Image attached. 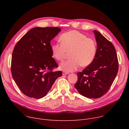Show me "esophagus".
Instances as JSON below:
<instances>
[{
	"instance_id": "1",
	"label": "esophagus",
	"mask_w": 129,
	"mask_h": 129,
	"mask_svg": "<svg viewBox=\"0 0 129 129\" xmlns=\"http://www.w3.org/2000/svg\"><path fill=\"white\" fill-rule=\"evenodd\" d=\"M69 73V72H66L65 71H63V75H68Z\"/></svg>"
}]
</instances>
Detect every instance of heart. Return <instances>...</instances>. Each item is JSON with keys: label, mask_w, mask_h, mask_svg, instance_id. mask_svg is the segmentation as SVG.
<instances>
[{"label": "heart", "mask_w": 129, "mask_h": 129, "mask_svg": "<svg viewBox=\"0 0 129 129\" xmlns=\"http://www.w3.org/2000/svg\"><path fill=\"white\" fill-rule=\"evenodd\" d=\"M61 43L51 45L53 56L57 61L62 62L67 52H70V59L61 63L60 68L67 72L76 70L80 66L87 67L94 61L97 51L95 40L80 32L72 30L62 34Z\"/></svg>", "instance_id": "b5f03b06"}]
</instances>
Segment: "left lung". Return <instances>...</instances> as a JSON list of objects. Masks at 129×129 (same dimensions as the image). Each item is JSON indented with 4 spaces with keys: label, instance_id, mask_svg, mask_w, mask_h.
Returning a JSON list of instances; mask_svg holds the SVG:
<instances>
[{
    "label": "left lung",
    "instance_id": "left-lung-1",
    "mask_svg": "<svg viewBox=\"0 0 129 129\" xmlns=\"http://www.w3.org/2000/svg\"><path fill=\"white\" fill-rule=\"evenodd\" d=\"M93 31L97 42L95 58L82 72L78 73L75 87L84 96L98 99L111 87L118 72V61L113 44L98 31Z\"/></svg>",
    "mask_w": 129,
    "mask_h": 129
}]
</instances>
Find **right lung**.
<instances>
[{"instance_id": "obj_1", "label": "right lung", "mask_w": 129, "mask_h": 129, "mask_svg": "<svg viewBox=\"0 0 129 129\" xmlns=\"http://www.w3.org/2000/svg\"><path fill=\"white\" fill-rule=\"evenodd\" d=\"M58 27H34L15 45L12 56L11 72L13 79L25 95L41 99L46 95L61 71L52 57L50 41L60 31Z\"/></svg>"}]
</instances>
